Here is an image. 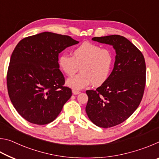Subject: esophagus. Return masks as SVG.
Masks as SVG:
<instances>
[{"label":"esophagus","mask_w":159,"mask_h":159,"mask_svg":"<svg viewBox=\"0 0 159 159\" xmlns=\"http://www.w3.org/2000/svg\"><path fill=\"white\" fill-rule=\"evenodd\" d=\"M72 93H73L74 95H78V94L80 93V91L76 90H72Z\"/></svg>","instance_id":"34e87169"}]
</instances>
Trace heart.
Instances as JSON below:
<instances>
[{
    "label": "heart",
    "mask_w": 159,
    "mask_h": 159,
    "mask_svg": "<svg viewBox=\"0 0 159 159\" xmlns=\"http://www.w3.org/2000/svg\"><path fill=\"white\" fill-rule=\"evenodd\" d=\"M113 53L109 48L90 42H84L73 50L72 56L62 54L58 58L60 68L68 76L80 73L66 80V85L80 90L92 83L99 85L108 79L113 64Z\"/></svg>",
    "instance_id": "b5f03b06"
}]
</instances>
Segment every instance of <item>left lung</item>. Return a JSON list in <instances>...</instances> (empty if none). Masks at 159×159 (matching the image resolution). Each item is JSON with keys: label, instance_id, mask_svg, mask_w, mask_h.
<instances>
[{"label": "left lung", "instance_id": "1", "mask_svg": "<svg viewBox=\"0 0 159 159\" xmlns=\"http://www.w3.org/2000/svg\"><path fill=\"white\" fill-rule=\"evenodd\" d=\"M93 41L112 45L116 51L113 71L96 90H87L85 111L94 124L111 128L128 118L144 94L146 64L142 52L119 35L94 37Z\"/></svg>", "mask_w": 159, "mask_h": 159}]
</instances>
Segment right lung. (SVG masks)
I'll list each match as a JSON object with an SVG mask.
<instances>
[{
    "label": "right lung",
    "mask_w": 159,
    "mask_h": 159,
    "mask_svg": "<svg viewBox=\"0 0 159 159\" xmlns=\"http://www.w3.org/2000/svg\"><path fill=\"white\" fill-rule=\"evenodd\" d=\"M79 43L48 31L18 43L10 57L7 91L15 109L27 121L37 125L53 121L71 97V90L63 86L58 56Z\"/></svg>",
    "instance_id": "add662e5"
}]
</instances>
